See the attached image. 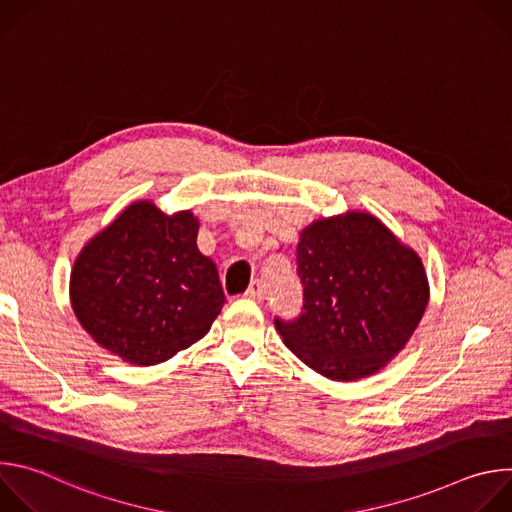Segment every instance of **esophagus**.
<instances>
[{
    "label": "esophagus",
    "mask_w": 512,
    "mask_h": 512,
    "mask_svg": "<svg viewBox=\"0 0 512 512\" xmlns=\"http://www.w3.org/2000/svg\"><path fill=\"white\" fill-rule=\"evenodd\" d=\"M245 296H247L249 300L261 302V300L265 298V283H263L261 279H255V281L249 285V289L245 291Z\"/></svg>",
    "instance_id": "1"
}]
</instances>
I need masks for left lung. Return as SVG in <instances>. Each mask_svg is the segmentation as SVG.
<instances>
[{
	"label": "left lung",
	"mask_w": 512,
	"mask_h": 512,
	"mask_svg": "<svg viewBox=\"0 0 512 512\" xmlns=\"http://www.w3.org/2000/svg\"><path fill=\"white\" fill-rule=\"evenodd\" d=\"M302 312L275 328L316 373L352 381L377 373L417 328L429 287L415 251L371 214L348 212L302 231Z\"/></svg>",
	"instance_id": "8db88e82"
}]
</instances>
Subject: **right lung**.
<instances>
[{
  "instance_id": "add662e5",
  "label": "right lung",
  "mask_w": 512,
  "mask_h": 512,
  "mask_svg": "<svg viewBox=\"0 0 512 512\" xmlns=\"http://www.w3.org/2000/svg\"><path fill=\"white\" fill-rule=\"evenodd\" d=\"M198 221L135 202L79 255L70 302L97 344L133 364H158L200 340L225 304Z\"/></svg>"
}]
</instances>
